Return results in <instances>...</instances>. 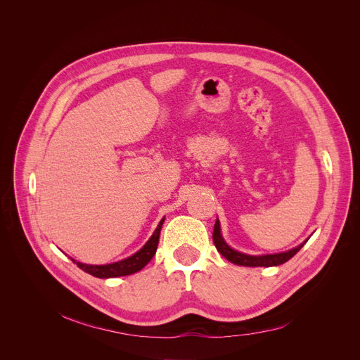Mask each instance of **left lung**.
<instances>
[{
  "mask_svg": "<svg viewBox=\"0 0 360 360\" xmlns=\"http://www.w3.org/2000/svg\"><path fill=\"white\" fill-rule=\"evenodd\" d=\"M212 242L215 245V248H217V250L231 263H236V265H240V266H278V265H282V263H285L286 260H290L294 255H297V252L307 243V240L288 250V252H282V253H275V255H262V256H252V255H246V253H242V252H237L234 249H231L226 242L224 238L221 236V230H220V221L219 219L215 220V224H214V231H212Z\"/></svg>",
  "mask_w": 360,
  "mask_h": 360,
  "instance_id": "left-lung-1",
  "label": "left lung"
}]
</instances>
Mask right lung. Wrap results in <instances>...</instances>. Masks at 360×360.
I'll return each mask as SVG.
<instances>
[{
  "mask_svg": "<svg viewBox=\"0 0 360 360\" xmlns=\"http://www.w3.org/2000/svg\"><path fill=\"white\" fill-rule=\"evenodd\" d=\"M165 221V217L160 220L158 224L155 233L148 240V243L143 246L139 252H136L133 256L118 260L114 263H108V265H86V263L77 262L75 259H72V262L77 263L78 268L85 271L86 274L95 276V278H117V276H126L139 272L140 269L145 268L150 259L155 256L158 243H159V234L162 230V224Z\"/></svg>",
  "mask_w": 360,
  "mask_h": 360,
  "instance_id": "add662e5",
  "label": "right lung"
}]
</instances>
